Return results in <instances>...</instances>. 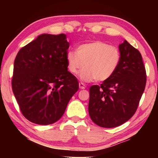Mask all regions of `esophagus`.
<instances>
[{
	"label": "esophagus",
	"instance_id": "1",
	"mask_svg": "<svg viewBox=\"0 0 158 158\" xmlns=\"http://www.w3.org/2000/svg\"><path fill=\"white\" fill-rule=\"evenodd\" d=\"M85 85L83 83H79V88H81V89H85Z\"/></svg>",
	"mask_w": 158,
	"mask_h": 158
}]
</instances>
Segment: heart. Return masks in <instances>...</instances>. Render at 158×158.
<instances>
[{"label": "heart", "instance_id": "b5f03b06", "mask_svg": "<svg viewBox=\"0 0 158 158\" xmlns=\"http://www.w3.org/2000/svg\"><path fill=\"white\" fill-rule=\"evenodd\" d=\"M120 60L117 47L100 41L81 44L76 51L66 54L67 66L72 74H77L83 65L80 78L84 82L106 81L117 70Z\"/></svg>", "mask_w": 158, "mask_h": 158}]
</instances>
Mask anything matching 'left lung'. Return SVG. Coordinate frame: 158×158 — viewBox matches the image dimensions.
Segmentation results:
<instances>
[{"mask_svg":"<svg viewBox=\"0 0 158 158\" xmlns=\"http://www.w3.org/2000/svg\"><path fill=\"white\" fill-rule=\"evenodd\" d=\"M119 65L101 85L90 88L88 112L99 127L113 128L132 117L146 85V70L141 54L124 40L118 46Z\"/></svg>","mask_w":158,"mask_h":158,"instance_id":"left-lung-1","label":"left lung"}]
</instances>
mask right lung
Instances as JSON below:
<instances>
[{
	"mask_svg": "<svg viewBox=\"0 0 158 158\" xmlns=\"http://www.w3.org/2000/svg\"><path fill=\"white\" fill-rule=\"evenodd\" d=\"M66 35L43 34L22 47L14 64L12 90L21 113L34 124H52L79 88L68 71Z\"/></svg>",
	"mask_w": 158,
	"mask_h": 158,
	"instance_id": "add662e5",
	"label": "right lung"
}]
</instances>
